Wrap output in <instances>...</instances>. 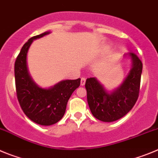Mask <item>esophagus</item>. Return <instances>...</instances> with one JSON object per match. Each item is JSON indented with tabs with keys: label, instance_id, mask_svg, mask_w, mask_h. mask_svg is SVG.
<instances>
[{
	"label": "esophagus",
	"instance_id": "1",
	"mask_svg": "<svg viewBox=\"0 0 158 158\" xmlns=\"http://www.w3.org/2000/svg\"><path fill=\"white\" fill-rule=\"evenodd\" d=\"M85 78L81 77V85L84 86L85 85Z\"/></svg>",
	"mask_w": 158,
	"mask_h": 158
}]
</instances>
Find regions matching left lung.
Wrapping results in <instances>:
<instances>
[{
    "mask_svg": "<svg viewBox=\"0 0 158 158\" xmlns=\"http://www.w3.org/2000/svg\"><path fill=\"white\" fill-rule=\"evenodd\" d=\"M125 56L131 61V69L120 85L107 91L96 77L85 82L87 100L95 118L103 122H114L127 115L136 103L140 89L142 63L134 53Z\"/></svg>",
    "mask_w": 158,
    "mask_h": 158,
    "instance_id": "obj_1",
    "label": "left lung"
}]
</instances>
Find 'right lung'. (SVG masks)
I'll list each match as a JSON object with an SVG mask.
<instances>
[{
	"label": "right lung",
	"instance_id": "add662e5",
	"mask_svg": "<svg viewBox=\"0 0 158 158\" xmlns=\"http://www.w3.org/2000/svg\"><path fill=\"white\" fill-rule=\"evenodd\" d=\"M46 31L31 37L22 47L15 62V81L18 101L24 114L31 120L42 126H50L62 119L67 102L75 89L80 86L81 79L64 80L45 89L33 81L28 72L27 55L33 40L43 37Z\"/></svg>",
	"mask_w": 158,
	"mask_h": 158
}]
</instances>
